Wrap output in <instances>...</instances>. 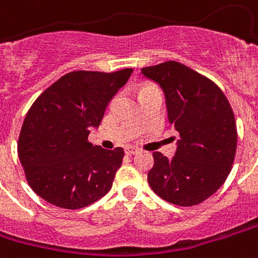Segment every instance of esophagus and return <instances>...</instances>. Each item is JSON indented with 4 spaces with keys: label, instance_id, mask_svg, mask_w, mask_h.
I'll return each mask as SVG.
<instances>
[{
    "label": "esophagus",
    "instance_id": "34e87169",
    "mask_svg": "<svg viewBox=\"0 0 258 258\" xmlns=\"http://www.w3.org/2000/svg\"><path fill=\"white\" fill-rule=\"evenodd\" d=\"M137 153H139V149H137V147H133V146L125 147V154L127 155H134V154H137Z\"/></svg>",
    "mask_w": 258,
    "mask_h": 258
}]
</instances>
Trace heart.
I'll list each match as a JSON object with an SVG mask.
<instances>
[{
	"mask_svg": "<svg viewBox=\"0 0 258 258\" xmlns=\"http://www.w3.org/2000/svg\"><path fill=\"white\" fill-rule=\"evenodd\" d=\"M150 89H154V88H153V86H146V88H145L143 90H150ZM143 90H142V92H143Z\"/></svg>",
	"mask_w": 258,
	"mask_h": 258,
	"instance_id": "1",
	"label": "heart"
}]
</instances>
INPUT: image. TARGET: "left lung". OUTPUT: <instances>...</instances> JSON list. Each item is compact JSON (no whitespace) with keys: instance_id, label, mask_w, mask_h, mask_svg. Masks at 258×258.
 Returning <instances> with one entry per match:
<instances>
[{"instance_id":"8db88e82","label":"left lung","mask_w":258,"mask_h":258,"mask_svg":"<svg viewBox=\"0 0 258 258\" xmlns=\"http://www.w3.org/2000/svg\"><path fill=\"white\" fill-rule=\"evenodd\" d=\"M164 92L169 123L180 139L169 160L154 151L147 174L151 189L169 203L189 207L208 199L229 176L237 149V125L227 98L208 78L178 62L141 72Z\"/></svg>"}]
</instances>
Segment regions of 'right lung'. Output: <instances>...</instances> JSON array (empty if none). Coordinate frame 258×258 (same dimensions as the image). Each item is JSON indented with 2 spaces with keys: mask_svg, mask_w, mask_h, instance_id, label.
I'll list each match as a JSON object with an SVG mask.
<instances>
[{
  "mask_svg": "<svg viewBox=\"0 0 258 258\" xmlns=\"http://www.w3.org/2000/svg\"><path fill=\"white\" fill-rule=\"evenodd\" d=\"M131 73L133 69L69 73L29 108L17 151L28 184L42 199L77 210L111 189L124 150L93 146L88 137Z\"/></svg>",
  "mask_w": 258,
  "mask_h": 258,
  "instance_id": "1",
  "label": "right lung"
}]
</instances>
